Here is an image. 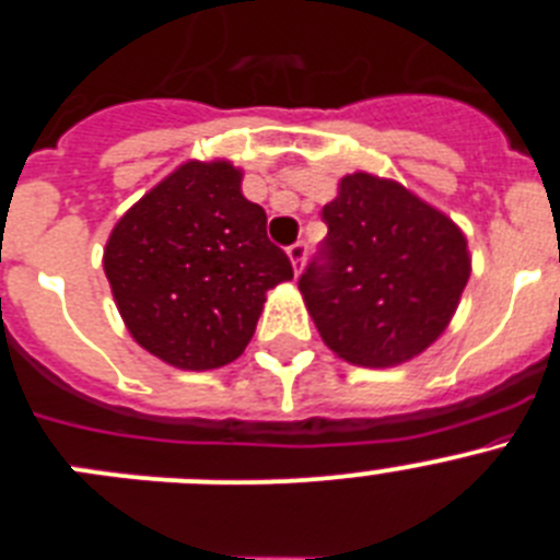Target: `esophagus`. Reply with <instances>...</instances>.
Wrapping results in <instances>:
<instances>
[{"mask_svg": "<svg viewBox=\"0 0 560 560\" xmlns=\"http://www.w3.org/2000/svg\"><path fill=\"white\" fill-rule=\"evenodd\" d=\"M289 260H291V266H294V275H300V271H303V264H305V244H303V241H296L294 246H289Z\"/></svg>", "mask_w": 560, "mask_h": 560, "instance_id": "34e87169", "label": "esophagus"}]
</instances>
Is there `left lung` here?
<instances>
[{"label": "left lung", "instance_id": "left-lung-1", "mask_svg": "<svg viewBox=\"0 0 560 560\" xmlns=\"http://www.w3.org/2000/svg\"><path fill=\"white\" fill-rule=\"evenodd\" d=\"M323 219V260L300 277V294L325 345L359 368H395L434 345L471 277L463 230L364 171L341 176Z\"/></svg>", "mask_w": 560, "mask_h": 560}]
</instances>
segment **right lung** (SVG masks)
Instances as JSON below:
<instances>
[{
  "mask_svg": "<svg viewBox=\"0 0 560 560\" xmlns=\"http://www.w3.org/2000/svg\"><path fill=\"white\" fill-rule=\"evenodd\" d=\"M230 160H187L126 210L103 271L133 341L179 370L244 353L266 291L294 277L266 235V212Z\"/></svg>",
  "mask_w": 560,
  "mask_h": 560,
  "instance_id": "obj_1",
  "label": "right lung"
}]
</instances>
